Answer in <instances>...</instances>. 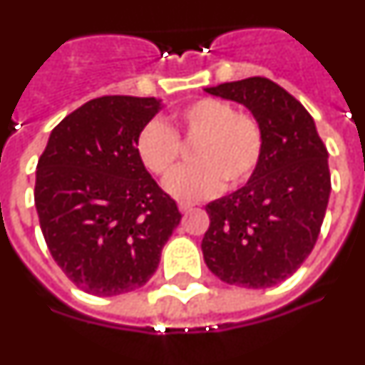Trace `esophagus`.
Here are the masks:
<instances>
[{
    "mask_svg": "<svg viewBox=\"0 0 365 365\" xmlns=\"http://www.w3.org/2000/svg\"><path fill=\"white\" fill-rule=\"evenodd\" d=\"M193 202H188V201H179V210L182 212V214H186V212H190L193 208Z\"/></svg>",
    "mask_w": 365,
    "mask_h": 365,
    "instance_id": "esophagus-1",
    "label": "esophagus"
}]
</instances>
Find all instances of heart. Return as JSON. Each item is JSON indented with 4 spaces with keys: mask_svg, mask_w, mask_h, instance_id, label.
<instances>
[{
    "mask_svg": "<svg viewBox=\"0 0 365 365\" xmlns=\"http://www.w3.org/2000/svg\"><path fill=\"white\" fill-rule=\"evenodd\" d=\"M173 128L151 120L137 135V155L148 172L166 177L176 167L180 140L197 142L193 167L168 177L164 186L180 199L212 195L222 185L240 188L256 173L263 151L265 130L252 113L235 111L225 100L202 96L172 115Z\"/></svg>",
    "mask_w": 365,
    "mask_h": 365,
    "instance_id": "heart-1",
    "label": "heart"
}]
</instances>
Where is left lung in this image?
Wrapping results in <instances>:
<instances>
[{
    "instance_id": "8db88e82",
    "label": "left lung",
    "mask_w": 365,
    "mask_h": 365,
    "mask_svg": "<svg viewBox=\"0 0 365 365\" xmlns=\"http://www.w3.org/2000/svg\"><path fill=\"white\" fill-rule=\"evenodd\" d=\"M206 93L247 106L263 124L265 151L243 188L206 205L205 263L230 285H278L320 235L331 193L327 148L307 109L272 80L252 76Z\"/></svg>"
}]
</instances>
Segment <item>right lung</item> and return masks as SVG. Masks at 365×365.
I'll return each mask as SVG.
<instances>
[{
  "instance_id": "add662e5",
  "label": "right lung",
  "mask_w": 365,
  "mask_h": 365,
  "mask_svg": "<svg viewBox=\"0 0 365 365\" xmlns=\"http://www.w3.org/2000/svg\"><path fill=\"white\" fill-rule=\"evenodd\" d=\"M155 98L106 95L51 131L36 170L34 205L56 265L83 292L137 291L159 267L180 212L137 155Z\"/></svg>"
}]
</instances>
